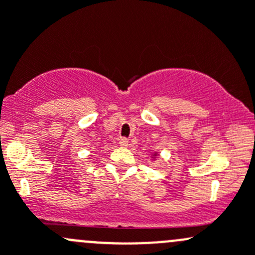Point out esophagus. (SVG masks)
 I'll list each match as a JSON object with an SVG mask.
<instances>
[{
  "label": "esophagus",
  "instance_id": "34e87169",
  "mask_svg": "<svg viewBox=\"0 0 255 255\" xmlns=\"http://www.w3.org/2000/svg\"><path fill=\"white\" fill-rule=\"evenodd\" d=\"M120 145L123 146V148L128 146V139H127V138H122V139L120 140Z\"/></svg>",
  "mask_w": 255,
  "mask_h": 255
}]
</instances>
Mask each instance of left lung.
I'll return each instance as SVG.
<instances>
[{
  "label": "left lung",
  "mask_w": 255,
  "mask_h": 255,
  "mask_svg": "<svg viewBox=\"0 0 255 255\" xmlns=\"http://www.w3.org/2000/svg\"><path fill=\"white\" fill-rule=\"evenodd\" d=\"M153 156H156V153H154V154H153Z\"/></svg>",
  "instance_id": "left-lung-1"
}]
</instances>
